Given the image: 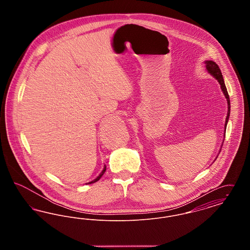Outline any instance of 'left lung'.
Returning a JSON list of instances; mask_svg holds the SVG:
<instances>
[{
    "instance_id": "8db88e82",
    "label": "left lung",
    "mask_w": 250,
    "mask_h": 250,
    "mask_svg": "<svg viewBox=\"0 0 250 250\" xmlns=\"http://www.w3.org/2000/svg\"><path fill=\"white\" fill-rule=\"evenodd\" d=\"M204 63H205V67H206V70L207 72L213 76L215 80H217L218 83L220 84V88H221V91L223 92V94L225 95L227 99V104H228V112H227L226 122H225V130H224V138H225V134H226V128L227 125H228V121L229 118V113H230V102H229V96L228 94V91H227L226 85L224 83V80H223V76H222V73L220 71L218 65L214 62V61H211V60H207V61H204ZM223 145V144H222ZM221 150V149H220ZM217 157V156H216ZM216 159V158H215Z\"/></svg>"
}]
</instances>
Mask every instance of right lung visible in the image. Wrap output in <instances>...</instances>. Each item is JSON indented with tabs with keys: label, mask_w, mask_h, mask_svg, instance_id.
Returning <instances> with one entry per match:
<instances>
[{
	"label": "right lung",
	"mask_w": 250,
	"mask_h": 250,
	"mask_svg": "<svg viewBox=\"0 0 250 250\" xmlns=\"http://www.w3.org/2000/svg\"><path fill=\"white\" fill-rule=\"evenodd\" d=\"M106 168H107V167H106V165L104 166V167H103V169H102V171L100 172V174L96 177V178L95 179V180H93V181H91V182H89V183H86V185H88V184H94V183H95V182H97L99 179L101 178L102 177V175L105 173V171H106Z\"/></svg>",
	"instance_id": "obj_1"
}]
</instances>
